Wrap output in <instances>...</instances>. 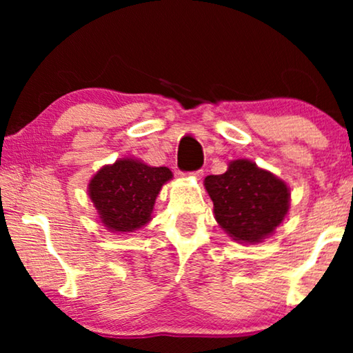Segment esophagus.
Listing matches in <instances>:
<instances>
[{"label":"esophagus","mask_w":353,"mask_h":353,"mask_svg":"<svg viewBox=\"0 0 353 353\" xmlns=\"http://www.w3.org/2000/svg\"><path fill=\"white\" fill-rule=\"evenodd\" d=\"M188 176H192V178H196V180H201L202 176H204V172L202 170H194V172H190V173H186Z\"/></svg>","instance_id":"obj_1"}]
</instances>
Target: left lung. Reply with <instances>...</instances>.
<instances>
[{
  "label": "left lung",
  "instance_id": "8db88e82",
  "mask_svg": "<svg viewBox=\"0 0 353 353\" xmlns=\"http://www.w3.org/2000/svg\"><path fill=\"white\" fill-rule=\"evenodd\" d=\"M204 185L216 221L236 241L259 243L289 210L286 183L244 159L231 162L221 175H209Z\"/></svg>",
  "mask_w": 353,
  "mask_h": 353
}]
</instances>
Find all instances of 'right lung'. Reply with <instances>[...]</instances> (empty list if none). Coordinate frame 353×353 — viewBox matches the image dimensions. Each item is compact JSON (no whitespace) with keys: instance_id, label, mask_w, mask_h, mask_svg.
<instances>
[{"instance_id":"right-lung-1","label":"right lung","mask_w":353,"mask_h":353,"mask_svg":"<svg viewBox=\"0 0 353 353\" xmlns=\"http://www.w3.org/2000/svg\"><path fill=\"white\" fill-rule=\"evenodd\" d=\"M172 178L167 167H149L134 159H120L103 167L90 181V199L101 223L114 231H133L151 220L162 185Z\"/></svg>"}]
</instances>
